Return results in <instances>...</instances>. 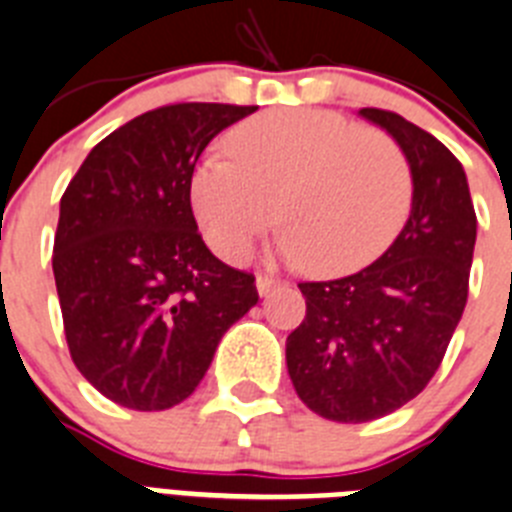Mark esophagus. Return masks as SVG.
Here are the masks:
<instances>
[{
	"mask_svg": "<svg viewBox=\"0 0 512 512\" xmlns=\"http://www.w3.org/2000/svg\"><path fill=\"white\" fill-rule=\"evenodd\" d=\"M278 281L276 278H270V276H257V291H260V296L270 294V291L276 289Z\"/></svg>",
	"mask_w": 512,
	"mask_h": 512,
	"instance_id": "1",
	"label": "esophagus"
}]
</instances>
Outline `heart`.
Masks as SVG:
<instances>
[{
  "label": "heart",
  "instance_id": "1",
  "mask_svg": "<svg viewBox=\"0 0 512 512\" xmlns=\"http://www.w3.org/2000/svg\"><path fill=\"white\" fill-rule=\"evenodd\" d=\"M226 150L231 158L197 163L190 184L197 223L226 260H242L278 221L286 260L346 276L377 260L411 213L414 174L401 145L336 111H265L236 124Z\"/></svg>",
  "mask_w": 512,
  "mask_h": 512
}]
</instances>
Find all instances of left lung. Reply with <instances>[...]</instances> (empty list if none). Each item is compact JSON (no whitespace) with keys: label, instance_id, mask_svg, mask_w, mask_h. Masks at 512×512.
<instances>
[{"label":"left lung","instance_id":"left-lung-1","mask_svg":"<svg viewBox=\"0 0 512 512\" xmlns=\"http://www.w3.org/2000/svg\"><path fill=\"white\" fill-rule=\"evenodd\" d=\"M403 148L411 216L375 263L336 281H304L302 325L286 338L296 395L322 419L362 424L422 393L468 299L476 213L466 171L435 135L385 109H362Z\"/></svg>","mask_w":512,"mask_h":512}]
</instances>
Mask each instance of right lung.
Instances as JSON below:
<instances>
[{
  "mask_svg": "<svg viewBox=\"0 0 512 512\" xmlns=\"http://www.w3.org/2000/svg\"><path fill=\"white\" fill-rule=\"evenodd\" d=\"M255 106L169 103L103 137L59 203L54 281L80 375L124 409L190 398L223 333L257 304L252 273L221 263L190 203L205 145Z\"/></svg>",
  "mask_w": 512,
  "mask_h": 512,
  "instance_id": "right-lung-1",
  "label": "right lung"
}]
</instances>
